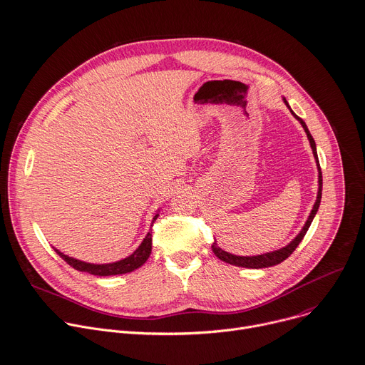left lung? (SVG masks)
<instances>
[{
	"label": "left lung",
	"instance_id": "8db88e82",
	"mask_svg": "<svg viewBox=\"0 0 365 365\" xmlns=\"http://www.w3.org/2000/svg\"><path fill=\"white\" fill-rule=\"evenodd\" d=\"M282 100H284L286 106L290 108L287 100H286V98H282ZM290 111H292V114L300 121V125L303 126V129H304V132H306V135H307V139H309L310 146H312V150H313V156H314V159H316L317 171H319V190H317V197H316V201H314V205H313V209H312V212H310V215H309V217H307V220H306L303 229H302L300 233L290 242V244H289L287 247H284V248L272 251V252H267V254L255 255V257H239V255H233V254H229V252L223 251L222 248L217 247L216 242H213L212 250H213L215 255H216L219 259H222V261H225V262H227V264H230V265L244 267V268H267V267L277 265V264L282 262L284 259H287V258L294 252V250L299 247L300 242L303 240V237H304L306 232L309 230V227H310V225H312V222H313V219H314V215L317 213V209H319V206H320V198H322V171H320L319 159H317L316 143H314V139L312 138V135H310V132H309V129H307L304 121H303L299 115H296L292 108H290Z\"/></svg>",
	"mask_w": 365,
	"mask_h": 365
}]
</instances>
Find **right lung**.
I'll return each instance as SVG.
<instances>
[{
	"mask_svg": "<svg viewBox=\"0 0 365 365\" xmlns=\"http://www.w3.org/2000/svg\"><path fill=\"white\" fill-rule=\"evenodd\" d=\"M158 213L153 216L152 223L158 219ZM152 226V225H150ZM152 251V229L148 232V235L145 236V239L142 240V244L139 245V248L129 255L125 259H120L115 262H110V264H90V262H84V261H79L75 259L72 257H68L65 254H62L61 251H58L55 248V252L66 261V264H69L72 268L78 269V271H84L93 275H100V277H107V275H118V274H126V272H132L133 269L142 267L146 259L149 258Z\"/></svg>",
	"mask_w": 365,
	"mask_h": 365,
	"instance_id": "1",
	"label": "right lung"
}]
</instances>
